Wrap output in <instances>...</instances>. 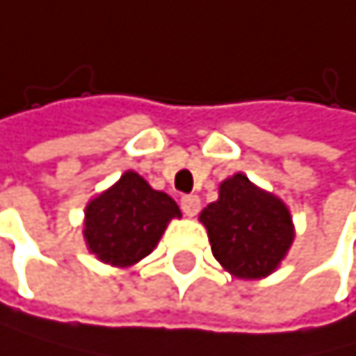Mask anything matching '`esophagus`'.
Wrapping results in <instances>:
<instances>
[{
    "mask_svg": "<svg viewBox=\"0 0 356 356\" xmlns=\"http://www.w3.org/2000/svg\"><path fill=\"white\" fill-rule=\"evenodd\" d=\"M180 209L185 211V216H196L200 211V198L189 193V196H182L180 198Z\"/></svg>",
    "mask_w": 356,
    "mask_h": 356,
    "instance_id": "obj_1",
    "label": "esophagus"
}]
</instances>
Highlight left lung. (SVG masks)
<instances>
[{
  "mask_svg": "<svg viewBox=\"0 0 356 356\" xmlns=\"http://www.w3.org/2000/svg\"><path fill=\"white\" fill-rule=\"evenodd\" d=\"M200 220L216 261L241 279L274 272L294 238L287 207L243 174L222 182L218 200L202 209Z\"/></svg>",
  "mask_w": 356,
  "mask_h": 356,
  "instance_id": "1",
  "label": "left lung"
}]
</instances>
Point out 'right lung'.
<instances>
[{
	"mask_svg": "<svg viewBox=\"0 0 356 356\" xmlns=\"http://www.w3.org/2000/svg\"><path fill=\"white\" fill-rule=\"evenodd\" d=\"M176 216L180 218V209L174 198L127 171L111 189L88 202L84 238L100 261L127 268L156 248Z\"/></svg>",
	"mask_w": 356,
	"mask_h": 356,
	"instance_id": "add662e5",
	"label": "right lung"
}]
</instances>
